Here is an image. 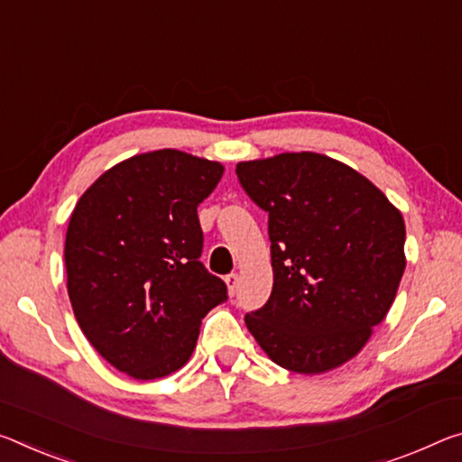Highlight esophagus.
Segmentation results:
<instances>
[{"label":"esophagus","mask_w":462,"mask_h":462,"mask_svg":"<svg viewBox=\"0 0 462 462\" xmlns=\"http://www.w3.org/2000/svg\"><path fill=\"white\" fill-rule=\"evenodd\" d=\"M238 273H230V275H226V288H228V294L230 296H234V291H236V288H238Z\"/></svg>","instance_id":"1"}]
</instances>
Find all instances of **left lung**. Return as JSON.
I'll list each match as a JSON object with an SVG mask.
<instances>
[{"label": "left lung", "mask_w": 462, "mask_h": 462, "mask_svg": "<svg viewBox=\"0 0 462 462\" xmlns=\"http://www.w3.org/2000/svg\"><path fill=\"white\" fill-rule=\"evenodd\" d=\"M269 214L273 290L245 317L277 365L323 374L349 362L391 310L405 271V222L376 185L314 152L236 164Z\"/></svg>", "instance_id": "1"}]
</instances>
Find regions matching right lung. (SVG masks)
Wrapping results in <instances>:
<instances>
[{
  "instance_id": "1",
  "label": "right lung",
  "mask_w": 462,
  "mask_h": 462,
  "mask_svg": "<svg viewBox=\"0 0 462 462\" xmlns=\"http://www.w3.org/2000/svg\"><path fill=\"white\" fill-rule=\"evenodd\" d=\"M224 166L180 150L131 156L108 168L73 208L65 269L73 314L94 349L135 380L182 368L201 319L228 300L201 265L197 205Z\"/></svg>"
}]
</instances>
